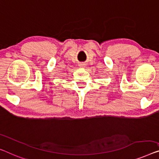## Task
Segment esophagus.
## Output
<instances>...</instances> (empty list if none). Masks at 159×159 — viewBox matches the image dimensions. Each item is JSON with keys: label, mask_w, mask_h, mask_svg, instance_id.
I'll list each match as a JSON object with an SVG mask.
<instances>
[{"label": "esophagus", "mask_w": 159, "mask_h": 159, "mask_svg": "<svg viewBox=\"0 0 159 159\" xmlns=\"http://www.w3.org/2000/svg\"><path fill=\"white\" fill-rule=\"evenodd\" d=\"M84 66H85V64H84V63H80V64H79V66H80V67H81V68L84 67Z\"/></svg>", "instance_id": "esophagus-1"}]
</instances>
